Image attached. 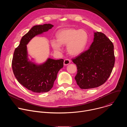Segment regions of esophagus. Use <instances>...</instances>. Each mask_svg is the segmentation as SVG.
I'll return each mask as SVG.
<instances>
[{"label":"esophagus","mask_w":127,"mask_h":127,"mask_svg":"<svg viewBox=\"0 0 127 127\" xmlns=\"http://www.w3.org/2000/svg\"><path fill=\"white\" fill-rule=\"evenodd\" d=\"M70 62H71L70 60L68 59H65V60H64V65L65 66L68 65H69V64L70 63Z\"/></svg>","instance_id":"1"}]
</instances>
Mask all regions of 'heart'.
Wrapping results in <instances>:
<instances>
[{
  "instance_id": "b5f03b06",
  "label": "heart",
  "mask_w": 127,
  "mask_h": 127,
  "mask_svg": "<svg viewBox=\"0 0 127 127\" xmlns=\"http://www.w3.org/2000/svg\"><path fill=\"white\" fill-rule=\"evenodd\" d=\"M57 40L52 39L50 44L56 52L62 50V45L67 44V50L72 56H77L85 50L88 42L89 35L83 30L73 28L63 29L59 30L57 34Z\"/></svg>"
}]
</instances>
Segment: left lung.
Instances as JSON below:
<instances>
[{
  "instance_id": "left-lung-1",
  "label": "left lung",
  "mask_w": 127,
  "mask_h": 127,
  "mask_svg": "<svg viewBox=\"0 0 127 127\" xmlns=\"http://www.w3.org/2000/svg\"><path fill=\"white\" fill-rule=\"evenodd\" d=\"M72 61L77 66L75 79L79 87H97L107 80L114 68V45L104 33L94 32V41L89 49Z\"/></svg>"
}]
</instances>
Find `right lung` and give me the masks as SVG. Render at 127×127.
Returning a JSON list of instances; mask_svg holds the SVG:
<instances>
[{
	"instance_id": "1",
	"label": "right lung",
	"mask_w": 127,
	"mask_h": 127,
	"mask_svg": "<svg viewBox=\"0 0 127 127\" xmlns=\"http://www.w3.org/2000/svg\"><path fill=\"white\" fill-rule=\"evenodd\" d=\"M54 27L48 24L34 26L22 37L20 45L14 50L12 61L14 75L25 87L36 93L50 91L60 69L63 67V59L48 58L43 63L37 64L30 60L27 45L35 36L48 31Z\"/></svg>"
}]
</instances>
